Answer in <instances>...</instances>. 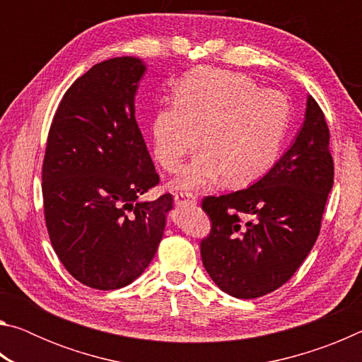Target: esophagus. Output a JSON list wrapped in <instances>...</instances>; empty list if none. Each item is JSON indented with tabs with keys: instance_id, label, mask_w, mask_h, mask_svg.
<instances>
[{
	"instance_id": "obj_1",
	"label": "esophagus",
	"mask_w": 362,
	"mask_h": 362,
	"mask_svg": "<svg viewBox=\"0 0 362 362\" xmlns=\"http://www.w3.org/2000/svg\"><path fill=\"white\" fill-rule=\"evenodd\" d=\"M174 199H175L177 206H196V203H198V201H196V198H194V194L188 193V192L175 193Z\"/></svg>"
}]
</instances>
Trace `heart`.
I'll use <instances>...</instances> for the list:
<instances>
[{
    "mask_svg": "<svg viewBox=\"0 0 362 362\" xmlns=\"http://www.w3.org/2000/svg\"><path fill=\"white\" fill-rule=\"evenodd\" d=\"M291 121V100L281 90L262 89L243 73L199 70L183 78L175 99L153 115V153L163 169L179 173L203 136L206 153L177 187L201 188L222 174L228 185H246L278 161Z\"/></svg>",
    "mask_w": 362,
    "mask_h": 362,
    "instance_id": "1",
    "label": "heart"
}]
</instances>
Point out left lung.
<instances>
[{"label":"left lung","mask_w":362,"mask_h":362,"mask_svg":"<svg viewBox=\"0 0 362 362\" xmlns=\"http://www.w3.org/2000/svg\"><path fill=\"white\" fill-rule=\"evenodd\" d=\"M329 127L313 97L296 142L249 188L206 196V272L223 292L257 298L287 283L313 249L334 185Z\"/></svg>","instance_id":"obj_1"}]
</instances>
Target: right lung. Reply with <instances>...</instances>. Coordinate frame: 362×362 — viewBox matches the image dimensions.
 <instances>
[{
	"label": "right lung",
	"mask_w": 362,
	"mask_h": 362,
	"mask_svg": "<svg viewBox=\"0 0 362 362\" xmlns=\"http://www.w3.org/2000/svg\"><path fill=\"white\" fill-rule=\"evenodd\" d=\"M145 65L115 57L94 65L60 100L42 161L49 240L79 283L99 291L137 279L163 240L173 194H142L159 183L136 121Z\"/></svg>",
	"instance_id": "right-lung-1"
}]
</instances>
